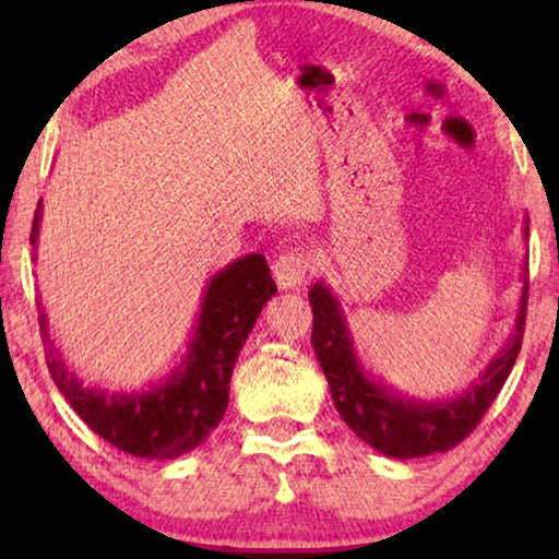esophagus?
I'll return each mask as SVG.
<instances>
[{"mask_svg":"<svg viewBox=\"0 0 559 559\" xmlns=\"http://www.w3.org/2000/svg\"><path fill=\"white\" fill-rule=\"evenodd\" d=\"M310 270H312V259L308 257V251H300V249L285 251V254H280L272 264V274L282 289L300 287L302 282L308 280Z\"/></svg>","mask_w":559,"mask_h":559,"instance_id":"obj_1","label":"esophagus"}]
</instances>
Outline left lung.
<instances>
[{"label": "left lung", "instance_id": "left-lung-1", "mask_svg": "<svg viewBox=\"0 0 559 559\" xmlns=\"http://www.w3.org/2000/svg\"><path fill=\"white\" fill-rule=\"evenodd\" d=\"M526 289L522 297V312L516 318V331L501 350L499 358L488 366L476 386L457 400L440 404H419L389 394L364 377L358 369L354 348H350L346 323L335 297L323 285L310 289L312 308V348H316L320 369L331 386L335 409L343 423L364 442L389 457H423L445 453L476 430L480 419L499 396L503 381L514 369L522 350L526 325Z\"/></svg>", "mask_w": 559, "mask_h": 559}]
</instances>
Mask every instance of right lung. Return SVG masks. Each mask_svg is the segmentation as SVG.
I'll return each instance as SVG.
<instances>
[{
    "label": "right lung",
    "instance_id": "obj_1",
    "mask_svg": "<svg viewBox=\"0 0 559 559\" xmlns=\"http://www.w3.org/2000/svg\"><path fill=\"white\" fill-rule=\"evenodd\" d=\"M37 218L40 203L33 218L29 243L37 241ZM274 293L277 285L262 254L239 259L216 274L205 293L195 341L190 343L186 364L155 392L109 394L102 389L81 386L52 348L45 312H40L45 361L60 394L98 438L129 455L152 461L186 455L201 445L205 435L224 417L236 356L254 328L262 305Z\"/></svg>",
    "mask_w": 559,
    "mask_h": 559
}]
</instances>
